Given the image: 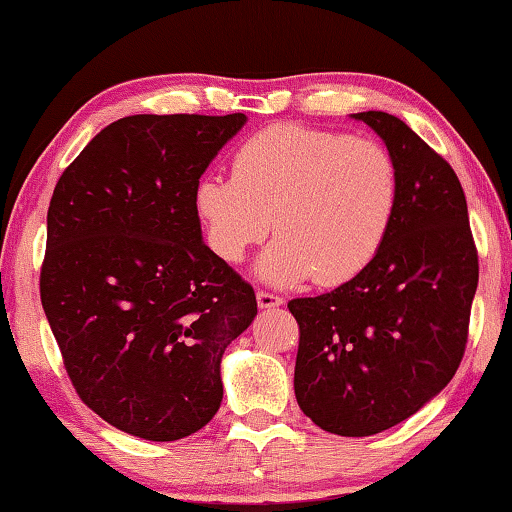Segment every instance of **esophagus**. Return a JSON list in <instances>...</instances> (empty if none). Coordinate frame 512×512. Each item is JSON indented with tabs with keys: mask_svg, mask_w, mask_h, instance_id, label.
Masks as SVG:
<instances>
[{
	"mask_svg": "<svg viewBox=\"0 0 512 512\" xmlns=\"http://www.w3.org/2000/svg\"><path fill=\"white\" fill-rule=\"evenodd\" d=\"M282 298L275 296V293H268V291H257V305L259 309H273V307H280L282 305Z\"/></svg>",
	"mask_w": 512,
	"mask_h": 512,
	"instance_id": "obj_1",
	"label": "esophagus"
}]
</instances>
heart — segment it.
<instances>
[{"instance_id":"heart-1","label":"heart","mask_w":512,"mask_h":512,"mask_svg":"<svg viewBox=\"0 0 512 512\" xmlns=\"http://www.w3.org/2000/svg\"><path fill=\"white\" fill-rule=\"evenodd\" d=\"M400 203L397 162L377 140L277 124L232 155V178L207 173L194 205L212 253L244 262L268 230L257 275L275 287L357 277L384 246Z\"/></svg>"}]
</instances>
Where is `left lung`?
<instances>
[{
	"mask_svg": "<svg viewBox=\"0 0 512 512\" xmlns=\"http://www.w3.org/2000/svg\"><path fill=\"white\" fill-rule=\"evenodd\" d=\"M397 162L400 203L377 257L334 291L296 298L293 388L336 436H372L418 413L452 381L467 343L479 257L458 176L402 119L368 110Z\"/></svg>",
	"mask_w": 512,
	"mask_h": 512,
	"instance_id": "obj_1",
	"label": "left lung"
}]
</instances>
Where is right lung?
<instances>
[{
    "instance_id": "obj_1",
    "label": "right lung",
    "mask_w": 512,
    "mask_h": 512,
    "mask_svg": "<svg viewBox=\"0 0 512 512\" xmlns=\"http://www.w3.org/2000/svg\"><path fill=\"white\" fill-rule=\"evenodd\" d=\"M246 115H133L85 146L47 212L40 300L81 400L169 443L223 400L221 359L255 291L205 246L194 189Z\"/></svg>"
}]
</instances>
